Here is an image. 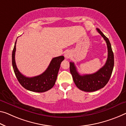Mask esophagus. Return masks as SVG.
Returning <instances> with one entry per match:
<instances>
[{"mask_svg": "<svg viewBox=\"0 0 126 126\" xmlns=\"http://www.w3.org/2000/svg\"><path fill=\"white\" fill-rule=\"evenodd\" d=\"M71 54L69 51H66L64 54V56L66 59H69V58L70 57Z\"/></svg>", "mask_w": 126, "mask_h": 126, "instance_id": "34e87169", "label": "esophagus"}]
</instances>
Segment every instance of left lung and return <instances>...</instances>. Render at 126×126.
<instances>
[{
  "label": "left lung",
  "instance_id": "1",
  "mask_svg": "<svg viewBox=\"0 0 126 126\" xmlns=\"http://www.w3.org/2000/svg\"><path fill=\"white\" fill-rule=\"evenodd\" d=\"M98 33L105 40L108 47V59L105 64L97 72L92 74L81 75L77 71L74 63H70V71L76 86L85 92H94L100 90L107 84L111 77L114 67V54L108 38L97 28Z\"/></svg>",
  "mask_w": 126,
  "mask_h": 126
}]
</instances>
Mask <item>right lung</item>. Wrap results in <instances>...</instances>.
<instances>
[{"label": "right lung", "instance_id": "1", "mask_svg": "<svg viewBox=\"0 0 126 126\" xmlns=\"http://www.w3.org/2000/svg\"><path fill=\"white\" fill-rule=\"evenodd\" d=\"M16 41L12 51V60L13 70L19 83L23 87L32 92H44L51 89L55 84L60 64L64 57L61 56L53 58L47 69L40 75L31 78L26 77L19 71L15 62Z\"/></svg>", "mask_w": 126, "mask_h": 126}]
</instances>
